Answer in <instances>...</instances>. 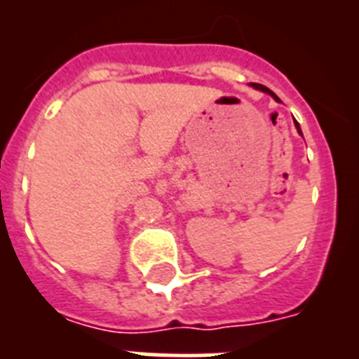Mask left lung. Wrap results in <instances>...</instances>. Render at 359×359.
Returning <instances> with one entry per match:
<instances>
[{"mask_svg":"<svg viewBox=\"0 0 359 359\" xmlns=\"http://www.w3.org/2000/svg\"><path fill=\"white\" fill-rule=\"evenodd\" d=\"M252 86H253V88H255V90H261V91H264V93L271 95V97H273L275 100H278V102H280V98H278L277 95L273 93V91H271V90H268V88H266V86H262V84H252ZM294 128H297V131L300 133V135H302V131H300V126H298V122H297V120H294Z\"/></svg>","mask_w":359,"mask_h":359,"instance_id":"1","label":"left lung"}]
</instances>
